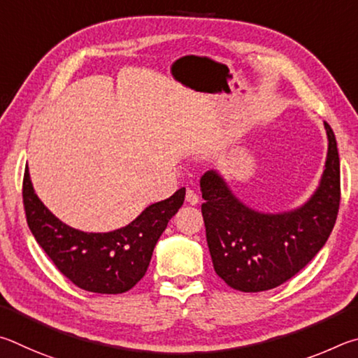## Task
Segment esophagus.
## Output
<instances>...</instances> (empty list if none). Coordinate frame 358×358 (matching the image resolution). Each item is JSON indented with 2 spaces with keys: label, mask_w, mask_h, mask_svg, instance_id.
Segmentation results:
<instances>
[{
  "label": "esophagus",
  "mask_w": 358,
  "mask_h": 358,
  "mask_svg": "<svg viewBox=\"0 0 358 358\" xmlns=\"http://www.w3.org/2000/svg\"><path fill=\"white\" fill-rule=\"evenodd\" d=\"M185 201L189 203V204H192V206L198 204L199 198H198V195H196V193H195V190H192V189H187V192H185Z\"/></svg>",
  "instance_id": "obj_1"
}]
</instances>
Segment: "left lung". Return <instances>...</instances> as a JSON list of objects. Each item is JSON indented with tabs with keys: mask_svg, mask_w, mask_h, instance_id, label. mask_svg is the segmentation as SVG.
Masks as SVG:
<instances>
[{
	"mask_svg": "<svg viewBox=\"0 0 358 358\" xmlns=\"http://www.w3.org/2000/svg\"><path fill=\"white\" fill-rule=\"evenodd\" d=\"M329 152L321 185L302 208L259 214L237 199L215 171L201 178V212L218 277L233 289L261 292L292 278L315 258L335 227L341 199L335 134L324 122Z\"/></svg>",
	"mask_w": 358,
	"mask_h": 358,
	"instance_id": "obj_1",
	"label": "left lung"
}]
</instances>
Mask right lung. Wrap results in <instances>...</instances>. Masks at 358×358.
I'll list each match as a JSON object with an SVG mask.
<instances>
[{
	"mask_svg": "<svg viewBox=\"0 0 358 358\" xmlns=\"http://www.w3.org/2000/svg\"><path fill=\"white\" fill-rule=\"evenodd\" d=\"M22 195L31 233L67 280L87 292L122 294L144 277L157 241L184 204L185 189L111 233H83L56 218L34 193L28 168Z\"/></svg>",
	"mask_w": 358,
	"mask_h": 358,
	"instance_id": "add662e5",
	"label": "right lung"
}]
</instances>
